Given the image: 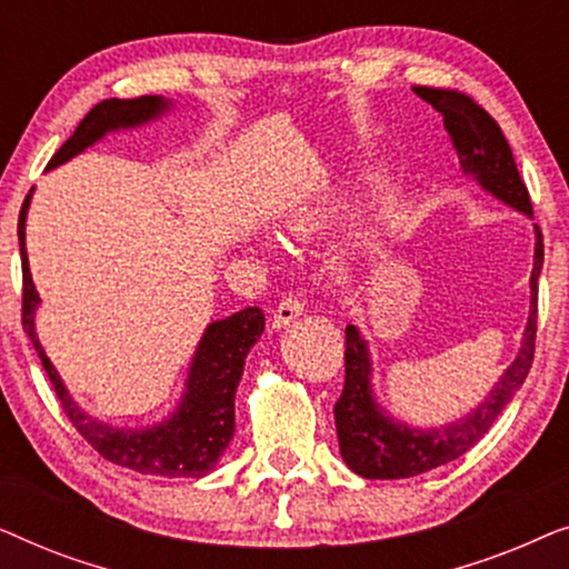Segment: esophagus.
Segmentation results:
<instances>
[{
  "label": "esophagus",
  "instance_id": "34e87169",
  "mask_svg": "<svg viewBox=\"0 0 569 569\" xmlns=\"http://www.w3.org/2000/svg\"><path fill=\"white\" fill-rule=\"evenodd\" d=\"M302 310H306V302H302L300 298H295V295H290V298H284L282 302H279L277 310H274V329H284V326H290L295 318L302 316Z\"/></svg>",
  "mask_w": 569,
  "mask_h": 569
}]
</instances>
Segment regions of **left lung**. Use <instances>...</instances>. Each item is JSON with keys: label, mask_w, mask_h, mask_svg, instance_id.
Returning a JSON list of instances; mask_svg holds the SVG:
<instances>
[{"label": "left lung", "mask_w": 569, "mask_h": 569, "mask_svg": "<svg viewBox=\"0 0 569 569\" xmlns=\"http://www.w3.org/2000/svg\"><path fill=\"white\" fill-rule=\"evenodd\" d=\"M425 103L442 116L450 142L456 147L463 173L481 189L492 193L518 212L533 217L531 197L518 173L516 158L505 139L500 123L477 100L458 90L415 88ZM543 267V238L536 228V253L531 271V313L523 333V345L516 362L502 372L497 386L471 415L435 430H417L393 422L372 399L370 388V352L357 326H347L345 349V391H341L333 419H337L339 450L345 463L365 479H409L438 466L456 461L466 450L485 438L500 411L523 386L531 370L536 349V318H539V274Z\"/></svg>", "instance_id": "left-lung-1"}]
</instances>
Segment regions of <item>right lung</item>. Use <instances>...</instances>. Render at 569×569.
<instances>
[{"mask_svg":"<svg viewBox=\"0 0 569 569\" xmlns=\"http://www.w3.org/2000/svg\"><path fill=\"white\" fill-rule=\"evenodd\" d=\"M170 103L158 96H142L131 100H103L80 121L74 134L59 147L49 168H57L84 147L96 144L108 131L131 129L139 123L158 119L168 111ZM30 204V193L22 201L18 238H20V259H22V329L36 347L41 365L49 376L61 409L74 425V430L98 450L106 461L123 469L150 473V477H207L214 469L224 448L230 446L232 432H236V388L243 376V365L248 349L263 331V313L259 308H246L232 313L224 321H214L207 326L204 337L199 341L197 355H193L189 380H186V393L178 409L162 425L147 427V430H116V427L98 422L88 417L72 401V396L61 383L59 372L53 370L49 357H46L41 341L36 333V308L38 298L33 277L28 267L26 251V214Z\"/></svg>","mask_w":569,"mask_h":569,"instance_id":"right-lung-1","label":"right lung"}]
</instances>
